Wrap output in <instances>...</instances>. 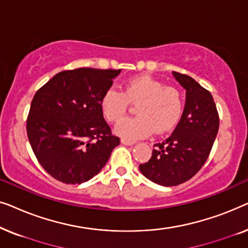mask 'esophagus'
I'll return each mask as SVG.
<instances>
[{
    "instance_id": "obj_1",
    "label": "esophagus",
    "mask_w": 248,
    "mask_h": 248,
    "mask_svg": "<svg viewBox=\"0 0 248 248\" xmlns=\"http://www.w3.org/2000/svg\"><path fill=\"white\" fill-rule=\"evenodd\" d=\"M121 143L124 145H133L134 142L130 140H125V139H121Z\"/></svg>"
}]
</instances>
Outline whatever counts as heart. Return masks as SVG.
Instances as JSON below:
<instances>
[{
	"label": "heart",
	"mask_w": 248,
	"mask_h": 248,
	"mask_svg": "<svg viewBox=\"0 0 248 248\" xmlns=\"http://www.w3.org/2000/svg\"><path fill=\"white\" fill-rule=\"evenodd\" d=\"M137 104V117L125 118L115 133L127 140L148 137L152 131L162 134L174 128L183 114V97L178 89L166 87L160 81L142 76L130 79L124 91L108 89L100 99V109L109 123H117L126 113L127 105Z\"/></svg>",
	"instance_id": "obj_1"
}]
</instances>
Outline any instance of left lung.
Segmentation results:
<instances>
[{
  "instance_id": "8db88e82",
  "label": "left lung",
  "mask_w": 248,
  "mask_h": 248,
  "mask_svg": "<svg viewBox=\"0 0 248 248\" xmlns=\"http://www.w3.org/2000/svg\"><path fill=\"white\" fill-rule=\"evenodd\" d=\"M186 90L181 121L168 139L155 144L152 157L139 166L148 179L175 186L191 179L208 159L219 130V115L211 93L193 78L172 72Z\"/></svg>"
}]
</instances>
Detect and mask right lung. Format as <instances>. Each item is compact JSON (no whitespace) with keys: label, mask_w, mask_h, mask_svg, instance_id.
Returning <instances> with one entry per match:
<instances>
[{"label":"right lung","mask_w":248,"mask_h":248,"mask_svg":"<svg viewBox=\"0 0 248 248\" xmlns=\"http://www.w3.org/2000/svg\"><path fill=\"white\" fill-rule=\"evenodd\" d=\"M120 73L90 67L63 71L36 93L27 134L39 164L57 181H89L120 144L100 109L101 96Z\"/></svg>","instance_id":"add662e5"}]
</instances>
